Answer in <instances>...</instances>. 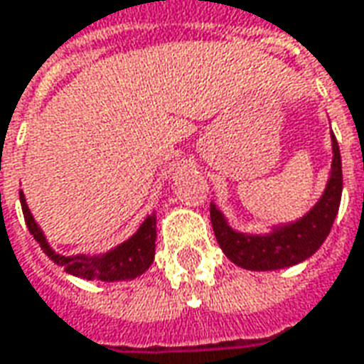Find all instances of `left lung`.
<instances>
[{
  "label": "left lung",
  "instance_id": "obj_1",
  "mask_svg": "<svg viewBox=\"0 0 364 364\" xmlns=\"http://www.w3.org/2000/svg\"><path fill=\"white\" fill-rule=\"evenodd\" d=\"M331 154L328 183L318 203L304 216L284 224H273L269 232L250 234L232 228L216 203H210L214 236L232 263L247 271H277L302 263L320 250L333 226L343 191L341 154L333 132Z\"/></svg>",
  "mask_w": 364,
  "mask_h": 364
}]
</instances>
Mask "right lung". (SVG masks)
I'll return each instance as SVG.
<instances>
[{
  "label": "right lung",
  "instance_id": "add662e5",
  "mask_svg": "<svg viewBox=\"0 0 364 364\" xmlns=\"http://www.w3.org/2000/svg\"><path fill=\"white\" fill-rule=\"evenodd\" d=\"M19 198L28 232L38 242L41 250L56 265L66 269V273L80 277V279H87V281L117 282L132 281L150 269L154 255H156V213L148 214L146 220L140 224V228L136 230L132 236L109 252L99 253V255H85V253L62 255L50 247L43 228L38 226L35 216L31 214V208H28L23 191H19Z\"/></svg>",
  "mask_w": 364,
  "mask_h": 364
}]
</instances>
